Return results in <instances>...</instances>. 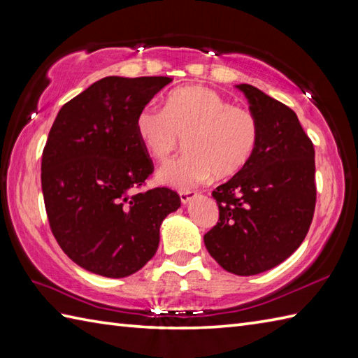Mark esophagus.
<instances>
[{
  "mask_svg": "<svg viewBox=\"0 0 358 358\" xmlns=\"http://www.w3.org/2000/svg\"><path fill=\"white\" fill-rule=\"evenodd\" d=\"M195 196H196V192H194V191H181L180 192V200L183 204L191 203Z\"/></svg>",
  "mask_w": 358,
  "mask_h": 358,
  "instance_id": "34e87169",
  "label": "esophagus"
}]
</instances>
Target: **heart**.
I'll return each instance as SVG.
<instances>
[{"label":"heart","mask_w":358,"mask_h":358,"mask_svg":"<svg viewBox=\"0 0 358 358\" xmlns=\"http://www.w3.org/2000/svg\"><path fill=\"white\" fill-rule=\"evenodd\" d=\"M135 129L143 146L162 163L186 138L187 154L157 175L162 183L178 189L201 185L212 173L218 178L237 173L254 155L260 134L252 112L203 86L173 90L164 109H141Z\"/></svg>","instance_id":"1"}]
</instances>
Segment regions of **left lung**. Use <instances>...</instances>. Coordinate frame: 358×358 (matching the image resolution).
I'll return each mask as SVG.
<instances>
[{
	"instance_id": "obj_1",
	"label": "left lung",
	"mask_w": 358,
	"mask_h": 358,
	"mask_svg": "<svg viewBox=\"0 0 358 358\" xmlns=\"http://www.w3.org/2000/svg\"><path fill=\"white\" fill-rule=\"evenodd\" d=\"M258 121L248 164L220 185L218 223L204 235L210 257L235 275L275 268L305 240L315 209V150L295 112L250 85H237Z\"/></svg>"
}]
</instances>
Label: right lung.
Instances as JSON below:
<instances>
[{"mask_svg": "<svg viewBox=\"0 0 358 358\" xmlns=\"http://www.w3.org/2000/svg\"><path fill=\"white\" fill-rule=\"evenodd\" d=\"M169 77H106L59 109L43 150L41 187L53 237L72 262L129 277L155 255L163 220L180 208L167 187L138 192L154 171L135 129Z\"/></svg>", "mask_w": 358, "mask_h": 358, "instance_id": "right-lung-1", "label": "right lung"}]
</instances>
